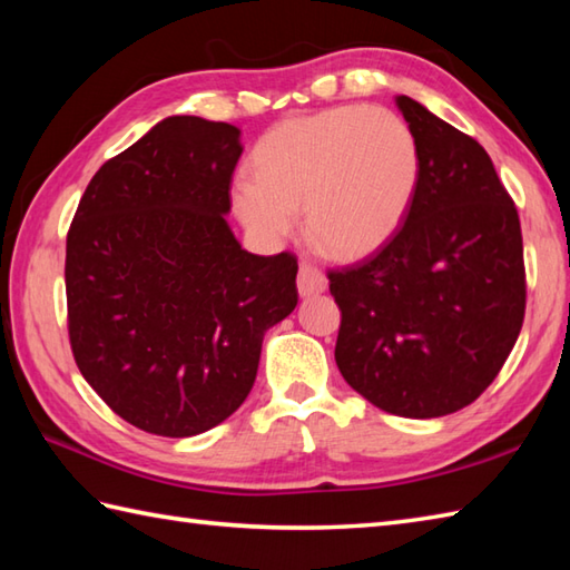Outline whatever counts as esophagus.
Here are the masks:
<instances>
[{
  "label": "esophagus",
  "mask_w": 570,
  "mask_h": 570,
  "mask_svg": "<svg viewBox=\"0 0 570 570\" xmlns=\"http://www.w3.org/2000/svg\"><path fill=\"white\" fill-rule=\"evenodd\" d=\"M328 288V278L313 264H301L298 269V294L301 296H316L323 294Z\"/></svg>",
  "instance_id": "34e87169"
}]
</instances>
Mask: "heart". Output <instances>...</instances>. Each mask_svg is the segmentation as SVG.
Returning <instances> with one entry per match:
<instances>
[{"label":"heart","instance_id":"b5f03b06","mask_svg":"<svg viewBox=\"0 0 570 570\" xmlns=\"http://www.w3.org/2000/svg\"><path fill=\"white\" fill-rule=\"evenodd\" d=\"M419 174V144L402 117L337 107L276 125L254 151V178L235 180L233 203L264 239L292 235L306 208L311 237L333 257L357 259L396 235Z\"/></svg>","mask_w":570,"mask_h":570}]
</instances>
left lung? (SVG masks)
Returning a JSON list of instances; mask_svg holds the SVG:
<instances>
[{
    "label": "left lung",
    "mask_w": 570,
    "mask_h": 570,
    "mask_svg": "<svg viewBox=\"0 0 570 570\" xmlns=\"http://www.w3.org/2000/svg\"><path fill=\"white\" fill-rule=\"evenodd\" d=\"M396 105L419 144L416 196L386 245L328 272L335 362L382 411L435 419L475 402L510 357L527 308L524 245L488 151L406 95Z\"/></svg>",
    "instance_id": "1"
}]
</instances>
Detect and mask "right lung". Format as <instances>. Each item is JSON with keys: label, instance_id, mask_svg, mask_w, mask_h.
Instances as JSON below:
<instances>
[{"label": "right lung", "instance_id": "1", "mask_svg": "<svg viewBox=\"0 0 570 570\" xmlns=\"http://www.w3.org/2000/svg\"><path fill=\"white\" fill-rule=\"evenodd\" d=\"M239 129L166 117L105 161L66 239L76 365L131 426L188 439L257 377L262 337L298 304V259L239 247L225 213Z\"/></svg>", "mask_w": 570, "mask_h": 570}]
</instances>
